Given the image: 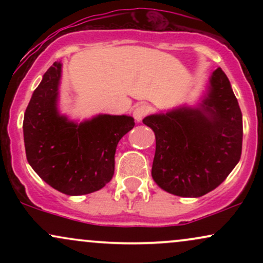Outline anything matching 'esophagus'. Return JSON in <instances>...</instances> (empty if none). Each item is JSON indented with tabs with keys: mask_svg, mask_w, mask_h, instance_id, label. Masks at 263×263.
<instances>
[{
	"mask_svg": "<svg viewBox=\"0 0 263 263\" xmlns=\"http://www.w3.org/2000/svg\"><path fill=\"white\" fill-rule=\"evenodd\" d=\"M149 112V107L147 105H138L134 110V117L137 122H141L142 119Z\"/></svg>",
	"mask_w": 263,
	"mask_h": 263,
	"instance_id": "34e87169",
	"label": "esophagus"
}]
</instances>
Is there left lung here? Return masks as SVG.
Here are the masks:
<instances>
[{
    "mask_svg": "<svg viewBox=\"0 0 263 263\" xmlns=\"http://www.w3.org/2000/svg\"><path fill=\"white\" fill-rule=\"evenodd\" d=\"M143 123L156 136L152 178L171 194L203 197L224 182L240 161L242 114L221 68L211 73L197 105L149 115Z\"/></svg>",
    "mask_w": 263,
    "mask_h": 263,
    "instance_id": "8db88e82",
    "label": "left lung"
}]
</instances>
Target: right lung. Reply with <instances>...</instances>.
Wrapping results in <instances>:
<instances>
[{
	"label": "right lung",
	"mask_w": 263,
	"mask_h": 263,
	"mask_svg": "<svg viewBox=\"0 0 263 263\" xmlns=\"http://www.w3.org/2000/svg\"><path fill=\"white\" fill-rule=\"evenodd\" d=\"M60 62L45 71L26 108L23 120L26 156L45 183L66 195H84L112 179L119 141L131 131L127 115L99 114L75 121L58 107Z\"/></svg>",
	"instance_id": "add662e5"
}]
</instances>
